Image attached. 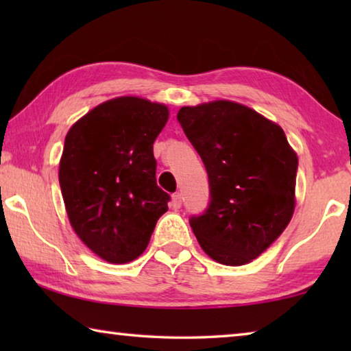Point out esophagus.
Instances as JSON below:
<instances>
[{
	"instance_id": "obj_1",
	"label": "esophagus",
	"mask_w": 351,
	"mask_h": 351,
	"mask_svg": "<svg viewBox=\"0 0 351 351\" xmlns=\"http://www.w3.org/2000/svg\"><path fill=\"white\" fill-rule=\"evenodd\" d=\"M181 204H182V197H181V193H175V195H171V207H173V209H180Z\"/></svg>"
}]
</instances>
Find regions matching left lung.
<instances>
[{"label":"left lung","mask_w":351,"mask_h":351,"mask_svg":"<svg viewBox=\"0 0 351 351\" xmlns=\"http://www.w3.org/2000/svg\"><path fill=\"white\" fill-rule=\"evenodd\" d=\"M178 121L209 175L210 204L190 218L193 234L212 260L246 265L293 218L297 154L278 123L232 100L182 106Z\"/></svg>","instance_id":"obj_1"}]
</instances>
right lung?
I'll return each mask as SVG.
<instances>
[{
    "label": "right lung",
    "mask_w": 351,
    "mask_h": 351,
    "mask_svg": "<svg viewBox=\"0 0 351 351\" xmlns=\"http://www.w3.org/2000/svg\"><path fill=\"white\" fill-rule=\"evenodd\" d=\"M169 114L164 104L114 97L88 111L64 138L58 165L64 209L77 237L108 263L138 258L169 210L153 156Z\"/></svg>",
    "instance_id": "right-lung-1"
}]
</instances>
